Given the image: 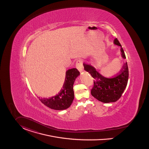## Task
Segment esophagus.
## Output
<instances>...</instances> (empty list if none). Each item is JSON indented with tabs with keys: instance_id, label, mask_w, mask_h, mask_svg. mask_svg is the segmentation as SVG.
Here are the masks:
<instances>
[{
	"instance_id": "34e87169",
	"label": "esophagus",
	"mask_w": 149,
	"mask_h": 149,
	"mask_svg": "<svg viewBox=\"0 0 149 149\" xmlns=\"http://www.w3.org/2000/svg\"><path fill=\"white\" fill-rule=\"evenodd\" d=\"M76 67L77 69L79 70L80 72H82L83 71V67H82V60H78L76 61Z\"/></svg>"
}]
</instances>
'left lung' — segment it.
Instances as JSON below:
<instances>
[{
    "label": "left lung",
    "instance_id": "1",
    "mask_svg": "<svg viewBox=\"0 0 149 149\" xmlns=\"http://www.w3.org/2000/svg\"><path fill=\"white\" fill-rule=\"evenodd\" d=\"M115 45L120 46L123 59H126L124 51L117 38L113 40ZM84 70L89 72L94 79V86L91 94L95 98L103 103L116 102L121 97L128 84L129 71L127 62L124 64L119 72L112 77L107 78L102 76L91 65L83 64Z\"/></svg>",
    "mask_w": 149,
    "mask_h": 149
}]
</instances>
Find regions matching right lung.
<instances>
[{
  "instance_id": "right-lung-1",
  "label": "right lung",
  "mask_w": 149,
  "mask_h": 149,
  "mask_svg": "<svg viewBox=\"0 0 149 149\" xmlns=\"http://www.w3.org/2000/svg\"><path fill=\"white\" fill-rule=\"evenodd\" d=\"M79 72L76 68L68 70L65 73V79L63 88L59 93L52 97L40 98V102L47 107L55 110H64L69 108L74 99L73 84Z\"/></svg>"
}]
</instances>
